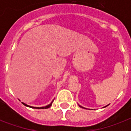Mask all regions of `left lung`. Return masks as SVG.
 Instances as JSON below:
<instances>
[{"mask_svg": "<svg viewBox=\"0 0 131 131\" xmlns=\"http://www.w3.org/2000/svg\"><path fill=\"white\" fill-rule=\"evenodd\" d=\"M80 107H82V106H80ZM106 107H107V106H106ZM82 108H84V107H82ZM84 109H85V108H84Z\"/></svg>", "mask_w": 131, "mask_h": 131, "instance_id": "obj_1", "label": "left lung"}]
</instances>
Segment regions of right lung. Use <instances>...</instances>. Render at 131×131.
<instances>
[{"mask_svg": "<svg viewBox=\"0 0 131 131\" xmlns=\"http://www.w3.org/2000/svg\"><path fill=\"white\" fill-rule=\"evenodd\" d=\"M21 103L23 104V105H24L25 106H26V107H32V108H34V109H47V108L50 107L51 106V105H52V102H51V103L49 104V105H48L45 106V107H31V106L30 105H26V104L24 103Z\"/></svg>", "mask_w": 131, "mask_h": 131, "instance_id": "1", "label": "right lung"}]
</instances>
